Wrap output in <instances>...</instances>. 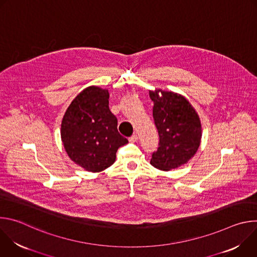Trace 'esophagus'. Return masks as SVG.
I'll return each instance as SVG.
<instances>
[{
  "label": "esophagus",
  "mask_w": 257,
  "mask_h": 257,
  "mask_svg": "<svg viewBox=\"0 0 257 257\" xmlns=\"http://www.w3.org/2000/svg\"><path fill=\"white\" fill-rule=\"evenodd\" d=\"M137 140H138V136H137V135H132V136L129 138V141L132 142V143H133V142H136Z\"/></svg>",
  "instance_id": "34e87169"
}]
</instances>
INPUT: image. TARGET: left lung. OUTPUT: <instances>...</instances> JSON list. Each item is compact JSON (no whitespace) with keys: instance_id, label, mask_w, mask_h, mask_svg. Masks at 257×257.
<instances>
[{"instance_id":"obj_1","label":"left lung","mask_w":257,"mask_h":257,"mask_svg":"<svg viewBox=\"0 0 257 257\" xmlns=\"http://www.w3.org/2000/svg\"><path fill=\"white\" fill-rule=\"evenodd\" d=\"M153 115L160 136L159 149L151 165L171 171L185 165L196 154L201 141V123L195 108L180 93L150 90Z\"/></svg>"}]
</instances>
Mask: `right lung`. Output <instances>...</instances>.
Segmentation results:
<instances>
[{
	"label": "right lung",
	"mask_w": 257,
	"mask_h": 257,
	"mask_svg": "<svg viewBox=\"0 0 257 257\" xmlns=\"http://www.w3.org/2000/svg\"><path fill=\"white\" fill-rule=\"evenodd\" d=\"M108 96L105 88H84L68 106L61 124V139L68 157L91 173L111 167L118 149L128 143L118 132Z\"/></svg>",
	"instance_id": "add662e5"
}]
</instances>
